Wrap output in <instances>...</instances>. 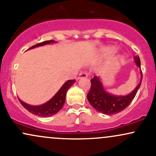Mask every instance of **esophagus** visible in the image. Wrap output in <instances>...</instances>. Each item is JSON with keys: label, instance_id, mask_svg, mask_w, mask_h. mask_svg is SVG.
Returning a JSON list of instances; mask_svg holds the SVG:
<instances>
[{"label": "esophagus", "instance_id": "34e87169", "mask_svg": "<svg viewBox=\"0 0 156 156\" xmlns=\"http://www.w3.org/2000/svg\"><path fill=\"white\" fill-rule=\"evenodd\" d=\"M87 74L86 73H80L79 75V76L78 77V79H80V78H87Z\"/></svg>", "mask_w": 156, "mask_h": 156}]
</instances>
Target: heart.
<instances>
[{
  "mask_svg": "<svg viewBox=\"0 0 156 156\" xmlns=\"http://www.w3.org/2000/svg\"><path fill=\"white\" fill-rule=\"evenodd\" d=\"M115 51H116V48L114 47H108L103 50V52H104V53H114Z\"/></svg>",
  "mask_w": 156,
  "mask_h": 156,
  "instance_id": "1",
  "label": "heart"
}]
</instances>
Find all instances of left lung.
<instances>
[{"instance_id":"left-lung-1","label":"left lung","mask_w":156,"mask_h":156,"mask_svg":"<svg viewBox=\"0 0 156 156\" xmlns=\"http://www.w3.org/2000/svg\"><path fill=\"white\" fill-rule=\"evenodd\" d=\"M134 62L140 69L141 80L136 88L126 95H117L109 93L104 88L101 77L94 76L91 79V89L87 94V99L92 106L98 112L107 115L117 114L126 108L139 90L142 80V73L141 70V62L139 55L134 57Z\"/></svg>"}]
</instances>
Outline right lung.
Instances as JSON below:
<instances>
[{
    "label": "right lung",
    "instance_id": "1",
    "mask_svg": "<svg viewBox=\"0 0 156 156\" xmlns=\"http://www.w3.org/2000/svg\"><path fill=\"white\" fill-rule=\"evenodd\" d=\"M55 41L54 40H49L45 41V42H41V43L37 44L35 45L32 46L29 49H33V48L40 47V46L45 45V44H51V43H55ZM76 82V80H68L64 83L62 87L59 89L55 94V95L50 99L49 101L46 103H43L42 105H29L28 103H25L23 101H21L19 98V101L20 103L25 108L27 109L29 112L32 113L33 114L39 116V117H48L54 115V114H57L61 109L62 108L63 105L65 103L66 99V94L68 89L70 88L73 86V84Z\"/></svg>",
    "mask_w": 156,
    "mask_h": 156
}]
</instances>
